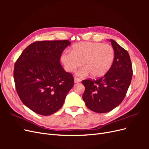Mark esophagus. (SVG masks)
<instances>
[{"label": "esophagus", "instance_id": "obj_1", "mask_svg": "<svg viewBox=\"0 0 149 149\" xmlns=\"http://www.w3.org/2000/svg\"><path fill=\"white\" fill-rule=\"evenodd\" d=\"M74 81L75 83H79L81 81V79L77 77H74Z\"/></svg>", "mask_w": 149, "mask_h": 149}]
</instances>
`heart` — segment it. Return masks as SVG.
<instances>
[{
  "label": "heart",
  "instance_id": "obj_1",
  "mask_svg": "<svg viewBox=\"0 0 149 149\" xmlns=\"http://www.w3.org/2000/svg\"><path fill=\"white\" fill-rule=\"evenodd\" d=\"M114 58V49L110 45L84 42L74 45L71 52L63 53L61 61L67 71L73 72L83 63L84 67L78 71V76L91 73L93 77L99 78L110 70Z\"/></svg>",
  "mask_w": 149,
  "mask_h": 149
}]
</instances>
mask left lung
<instances>
[{
  "instance_id": "obj_1",
  "label": "left lung",
  "mask_w": 149,
  "mask_h": 149,
  "mask_svg": "<svg viewBox=\"0 0 149 149\" xmlns=\"http://www.w3.org/2000/svg\"><path fill=\"white\" fill-rule=\"evenodd\" d=\"M115 58L110 70L101 78L82 81L85 87L83 100L88 109L106 113L118 106L131 82L132 66L128 52L110 39Z\"/></svg>"
}]
</instances>
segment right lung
Wrapping results in <instances>:
<instances>
[{
    "label": "right lung",
    "mask_w": 149,
    "mask_h": 149,
    "mask_svg": "<svg viewBox=\"0 0 149 149\" xmlns=\"http://www.w3.org/2000/svg\"><path fill=\"white\" fill-rule=\"evenodd\" d=\"M68 40L38 41L26 47L13 70L15 88L20 100L35 113L49 116L62 107L74 85L60 59Z\"/></svg>",
    "instance_id": "obj_1"
}]
</instances>
